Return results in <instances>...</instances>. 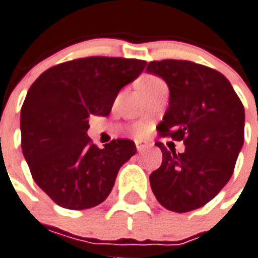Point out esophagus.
<instances>
[{"instance_id":"obj_1","label":"esophagus","mask_w":258,"mask_h":258,"mask_svg":"<svg viewBox=\"0 0 258 258\" xmlns=\"http://www.w3.org/2000/svg\"><path fill=\"white\" fill-rule=\"evenodd\" d=\"M135 145H137V150L139 151V153H142L143 150L147 147V142H143V141H135Z\"/></svg>"}]
</instances>
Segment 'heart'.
Returning a JSON list of instances; mask_svg holds the SVG:
<instances>
[{
  "label": "heart",
  "mask_w": 258,
  "mask_h": 258,
  "mask_svg": "<svg viewBox=\"0 0 258 258\" xmlns=\"http://www.w3.org/2000/svg\"><path fill=\"white\" fill-rule=\"evenodd\" d=\"M162 82L161 79L155 78V76H145V78L141 79V82H139V88H141L142 93L146 92L147 89H150L151 87H154L157 83ZM135 134L137 135H142V134H145L146 131V125L143 123H139V124L135 125V128H134Z\"/></svg>",
  "instance_id": "1"
}]
</instances>
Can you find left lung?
Segmentation results:
<instances>
[{
    "instance_id": "obj_1",
    "label": "left lung",
    "mask_w": 258,
    "mask_h": 258,
    "mask_svg": "<svg viewBox=\"0 0 258 258\" xmlns=\"http://www.w3.org/2000/svg\"><path fill=\"white\" fill-rule=\"evenodd\" d=\"M149 74L166 82L169 108L158 124L162 135L183 141L184 151L166 149L150 184L167 210L202 208L228 183L244 145L245 109L232 84L218 71L186 60L151 61Z\"/></svg>"
}]
</instances>
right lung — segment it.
<instances>
[{
  "label": "right lung",
  "instance_id": "obj_1",
  "mask_svg": "<svg viewBox=\"0 0 258 258\" xmlns=\"http://www.w3.org/2000/svg\"><path fill=\"white\" fill-rule=\"evenodd\" d=\"M137 58L86 57L46 70L21 108V147L34 182L71 210L101 204L121 166L137 153L133 141L99 149L87 135L91 115L107 116L121 88L143 72Z\"/></svg>",
  "mask_w": 258,
  "mask_h": 258
}]
</instances>
